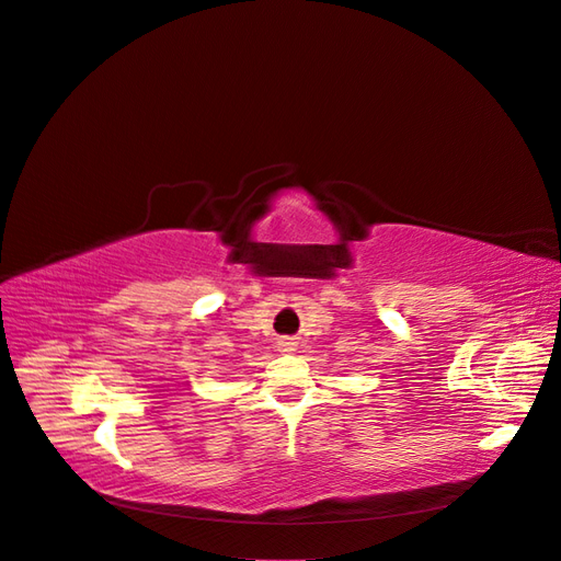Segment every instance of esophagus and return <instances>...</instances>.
Wrapping results in <instances>:
<instances>
[{"label": "esophagus", "instance_id": "esophagus-1", "mask_svg": "<svg viewBox=\"0 0 561 561\" xmlns=\"http://www.w3.org/2000/svg\"><path fill=\"white\" fill-rule=\"evenodd\" d=\"M278 351H280V353H293V351H295V342H290V339H280V342H278Z\"/></svg>", "mask_w": 561, "mask_h": 561}]
</instances>
